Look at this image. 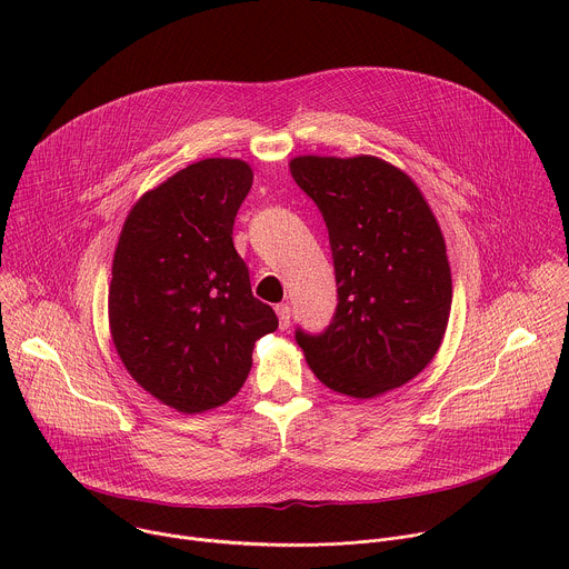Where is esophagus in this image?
<instances>
[{"label":"esophagus","mask_w":569,"mask_h":569,"mask_svg":"<svg viewBox=\"0 0 569 569\" xmlns=\"http://www.w3.org/2000/svg\"><path fill=\"white\" fill-rule=\"evenodd\" d=\"M274 310H277V317H279V329L286 331L290 327V306L288 303H277Z\"/></svg>","instance_id":"1"}]
</instances>
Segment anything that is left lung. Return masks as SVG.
Returning <instances> with one entry per match:
<instances>
[{"label": "left lung", "mask_w": 569, "mask_h": 569, "mask_svg": "<svg viewBox=\"0 0 569 569\" xmlns=\"http://www.w3.org/2000/svg\"><path fill=\"white\" fill-rule=\"evenodd\" d=\"M290 173L327 222L338 281L329 329L295 333L308 367L353 398L410 382L439 351L452 303L443 233L423 193L371 154H303Z\"/></svg>", "instance_id": "left-lung-1"}]
</instances>
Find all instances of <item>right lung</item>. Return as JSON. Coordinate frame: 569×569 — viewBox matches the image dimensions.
I'll use <instances>...</instances> for the list:
<instances>
[{
	"label": "right lung",
	"mask_w": 569,
	"mask_h": 569,
	"mask_svg": "<svg viewBox=\"0 0 569 569\" xmlns=\"http://www.w3.org/2000/svg\"><path fill=\"white\" fill-rule=\"evenodd\" d=\"M248 161L211 157L130 209L112 261L110 333L128 373L159 402L198 415L238 393L254 342L277 331L233 248L252 189Z\"/></svg>",
	"instance_id": "add662e5"
}]
</instances>
